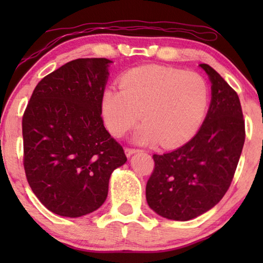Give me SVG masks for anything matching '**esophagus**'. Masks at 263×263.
I'll return each instance as SVG.
<instances>
[{"mask_svg":"<svg viewBox=\"0 0 263 263\" xmlns=\"http://www.w3.org/2000/svg\"><path fill=\"white\" fill-rule=\"evenodd\" d=\"M136 152H140V149L132 148V147H127V148H125V154H127V157H130Z\"/></svg>","mask_w":263,"mask_h":263,"instance_id":"1","label":"esophagus"}]
</instances>
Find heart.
Returning a JSON list of instances; mask_svg holds the SVG:
<instances>
[{
    "label": "heart",
    "instance_id": "b5f03b06",
    "mask_svg": "<svg viewBox=\"0 0 263 263\" xmlns=\"http://www.w3.org/2000/svg\"><path fill=\"white\" fill-rule=\"evenodd\" d=\"M208 102L210 86L202 75L152 64L127 71L120 89L107 88L102 114L115 136L124 135L141 117L145 123L136 132V142L176 147L196 134Z\"/></svg>",
    "mask_w": 263,
    "mask_h": 263
}]
</instances>
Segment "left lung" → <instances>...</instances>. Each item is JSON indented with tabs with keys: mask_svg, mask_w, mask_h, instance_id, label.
Segmentation results:
<instances>
[{
	"mask_svg": "<svg viewBox=\"0 0 263 263\" xmlns=\"http://www.w3.org/2000/svg\"><path fill=\"white\" fill-rule=\"evenodd\" d=\"M212 82L207 116L197 134L179 148L153 154L147 181L148 206L161 217L186 221L213 208L231 185L246 140V125L235 89L208 64Z\"/></svg>",
	"mask_w": 263,
	"mask_h": 263,
	"instance_id": "left-lung-1",
	"label": "left lung"
}]
</instances>
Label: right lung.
Returning a JSON list of instances; mask_svg holds the SVG:
<instances>
[{
	"label": "right lung",
	"instance_id": "obj_1",
	"mask_svg": "<svg viewBox=\"0 0 263 263\" xmlns=\"http://www.w3.org/2000/svg\"><path fill=\"white\" fill-rule=\"evenodd\" d=\"M110 63L106 59L66 63L38 82L24 112L27 182L38 200L62 217L98 210L111 174L127 161L102 117Z\"/></svg>",
	"mask_w": 263,
	"mask_h": 263
}]
</instances>
